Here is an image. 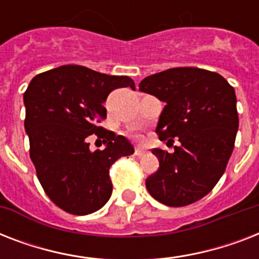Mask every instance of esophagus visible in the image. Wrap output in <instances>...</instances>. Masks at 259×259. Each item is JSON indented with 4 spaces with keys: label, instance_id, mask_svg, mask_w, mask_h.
<instances>
[{
    "label": "esophagus",
    "instance_id": "esophagus-1",
    "mask_svg": "<svg viewBox=\"0 0 259 259\" xmlns=\"http://www.w3.org/2000/svg\"><path fill=\"white\" fill-rule=\"evenodd\" d=\"M145 153H146L145 149H142V148H140V146H137V148H136V150H134V154H136L137 157H141V156H144Z\"/></svg>",
    "mask_w": 259,
    "mask_h": 259
}]
</instances>
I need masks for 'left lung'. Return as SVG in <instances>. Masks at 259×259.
Wrapping results in <instances>:
<instances>
[{"label": "left lung", "mask_w": 259, "mask_h": 259, "mask_svg": "<svg viewBox=\"0 0 259 259\" xmlns=\"http://www.w3.org/2000/svg\"><path fill=\"white\" fill-rule=\"evenodd\" d=\"M138 87L165 102L158 138L180 142L173 153L152 150L160 166L146 179V188L169 207L200 200L217 185L233 153L239 126L234 87L222 75L196 67L150 75Z\"/></svg>", "instance_id": "1"}]
</instances>
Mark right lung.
<instances>
[{
    "label": "right lung",
    "mask_w": 259,
    "mask_h": 259,
    "mask_svg": "<svg viewBox=\"0 0 259 259\" xmlns=\"http://www.w3.org/2000/svg\"><path fill=\"white\" fill-rule=\"evenodd\" d=\"M122 87L136 89L133 79L68 64L36 75L24 93L30 160L44 192L66 212L102 208L113 191L110 166L134 153L125 137L99 126L109 94ZM91 134L104 138L105 150H89Z\"/></svg>",
    "instance_id": "add662e5"
}]
</instances>
